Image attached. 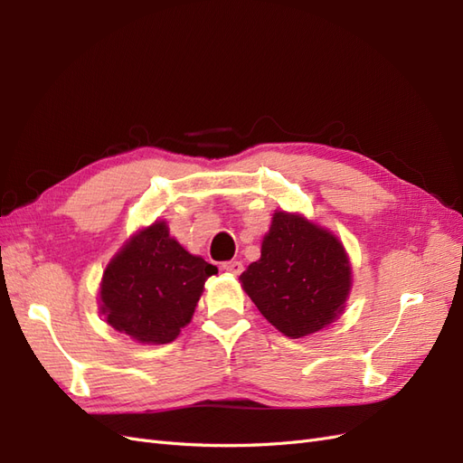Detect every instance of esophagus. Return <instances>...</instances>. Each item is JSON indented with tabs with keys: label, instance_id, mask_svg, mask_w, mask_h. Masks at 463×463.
<instances>
[{
	"label": "esophagus",
	"instance_id": "esophagus-1",
	"mask_svg": "<svg viewBox=\"0 0 463 463\" xmlns=\"http://www.w3.org/2000/svg\"><path fill=\"white\" fill-rule=\"evenodd\" d=\"M223 270L237 276V274L243 272V264L240 260H228V262H223Z\"/></svg>",
	"mask_w": 463,
	"mask_h": 463
}]
</instances>
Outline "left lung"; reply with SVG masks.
<instances>
[{
  "label": "left lung",
  "mask_w": 463,
  "mask_h": 463,
  "mask_svg": "<svg viewBox=\"0 0 463 463\" xmlns=\"http://www.w3.org/2000/svg\"><path fill=\"white\" fill-rule=\"evenodd\" d=\"M262 317L288 338L328 326L344 311L352 269L344 245L299 214L274 213L260 259L240 276Z\"/></svg>",
  "instance_id": "1"
}]
</instances>
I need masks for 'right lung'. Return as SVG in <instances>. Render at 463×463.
I'll list each match as a JSON object with an SVG mask.
<instances>
[{
  "label": "right lung",
  "instance_id": "1",
  "mask_svg": "<svg viewBox=\"0 0 463 463\" xmlns=\"http://www.w3.org/2000/svg\"><path fill=\"white\" fill-rule=\"evenodd\" d=\"M218 269L170 237L165 222L135 233L106 266L100 313L141 344H170L191 322L208 276Z\"/></svg>",
  "mask_w": 463,
  "mask_h": 463
}]
</instances>
